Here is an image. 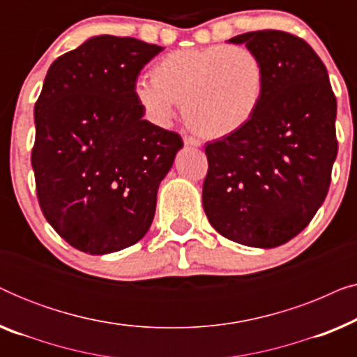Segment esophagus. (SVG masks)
<instances>
[{
	"label": "esophagus",
	"mask_w": 357,
	"mask_h": 357,
	"mask_svg": "<svg viewBox=\"0 0 357 357\" xmlns=\"http://www.w3.org/2000/svg\"><path fill=\"white\" fill-rule=\"evenodd\" d=\"M183 143L185 146H192V148H199L202 146V141L190 135H183Z\"/></svg>",
	"instance_id": "obj_1"
}]
</instances>
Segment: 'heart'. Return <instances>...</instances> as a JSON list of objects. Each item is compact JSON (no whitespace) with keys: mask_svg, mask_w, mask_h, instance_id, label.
<instances>
[{"mask_svg":"<svg viewBox=\"0 0 357 357\" xmlns=\"http://www.w3.org/2000/svg\"><path fill=\"white\" fill-rule=\"evenodd\" d=\"M266 87L261 58L242 45L170 52L154 63L151 79L136 81L135 99L155 123H169L183 104L190 128L226 138L252 121Z\"/></svg>","mask_w":357,"mask_h":357,"instance_id":"1","label":"heart"}]
</instances>
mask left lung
I'll list each match as a JSON object with an SVG mask.
<instances>
[{
    "mask_svg": "<svg viewBox=\"0 0 357 357\" xmlns=\"http://www.w3.org/2000/svg\"><path fill=\"white\" fill-rule=\"evenodd\" d=\"M229 42L258 53L266 87L250 123L204 146L203 208L222 237L273 248L325 202L338 154L336 97L324 61L294 33L266 29Z\"/></svg>",
    "mask_w": 357,
    "mask_h": 357,
    "instance_id": "1",
    "label": "left lung"
}]
</instances>
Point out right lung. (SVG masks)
Instances as JSON below:
<instances>
[{
    "label": "right lung",
    "instance_id": "add662e5",
    "mask_svg": "<svg viewBox=\"0 0 357 357\" xmlns=\"http://www.w3.org/2000/svg\"><path fill=\"white\" fill-rule=\"evenodd\" d=\"M162 47L92 37L58 56L33 107L38 204L71 247L104 255L133 245L154 219L160 180L183 146L143 120L135 84Z\"/></svg>",
    "mask_w": 357,
    "mask_h": 357
}]
</instances>
